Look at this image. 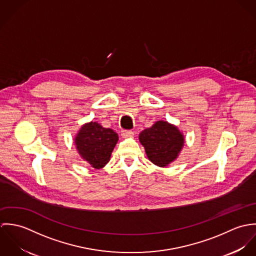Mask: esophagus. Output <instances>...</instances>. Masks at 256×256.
<instances>
[{
  "instance_id": "1",
  "label": "esophagus",
  "mask_w": 256,
  "mask_h": 256,
  "mask_svg": "<svg viewBox=\"0 0 256 256\" xmlns=\"http://www.w3.org/2000/svg\"><path fill=\"white\" fill-rule=\"evenodd\" d=\"M133 134H134V132H133L132 130H122V131H121V135H122V137H124V138L131 137V136H133Z\"/></svg>"
}]
</instances>
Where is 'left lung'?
Here are the masks:
<instances>
[{
  "mask_svg": "<svg viewBox=\"0 0 256 256\" xmlns=\"http://www.w3.org/2000/svg\"><path fill=\"white\" fill-rule=\"evenodd\" d=\"M148 160L158 166H166L174 160L184 143L180 131L166 121H158L139 135Z\"/></svg>",
  "mask_w": 256,
  "mask_h": 256,
  "instance_id": "left-lung-1",
  "label": "left lung"
}]
</instances>
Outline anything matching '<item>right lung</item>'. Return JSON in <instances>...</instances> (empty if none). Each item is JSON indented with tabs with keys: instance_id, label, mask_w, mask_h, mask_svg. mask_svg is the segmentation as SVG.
Listing matches in <instances>:
<instances>
[{
	"instance_id": "1",
	"label": "right lung",
	"mask_w": 256,
	"mask_h": 256,
	"mask_svg": "<svg viewBox=\"0 0 256 256\" xmlns=\"http://www.w3.org/2000/svg\"><path fill=\"white\" fill-rule=\"evenodd\" d=\"M117 141L116 132L102 127L98 122L84 125L74 139L78 154L96 170L104 168L110 162Z\"/></svg>"
}]
</instances>
